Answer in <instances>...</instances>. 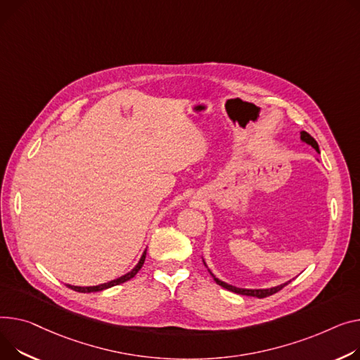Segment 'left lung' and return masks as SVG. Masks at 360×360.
I'll use <instances>...</instances> for the list:
<instances>
[{"label":"left lung","mask_w":360,"mask_h":360,"mask_svg":"<svg viewBox=\"0 0 360 360\" xmlns=\"http://www.w3.org/2000/svg\"><path fill=\"white\" fill-rule=\"evenodd\" d=\"M301 141L307 143V145H309L311 148L316 149V152H319V153H320V149H319V143L314 140V137H311V136H309L307 131H301ZM202 262H204L205 268L208 269V266H207V263H205L204 257H202ZM208 272H210V275L214 278L215 283H219L220 286H223V288H226V290H229V291H231V292H236V294H240V295H248V297H256V298H265V297H269V295H272V294H275V292L281 291L285 285H288V283L291 282V281H288V282L281 283V285H278V286H272V288H263V290L238 288V286L230 285V283H227V282H224V281L219 279V278L215 276V275H214V274H212L210 269H208Z\"/></svg>","instance_id":"1"}]
</instances>
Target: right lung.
Instances as JSON below:
<instances>
[{
	"label": "right lung",
	"mask_w": 360,
	"mask_h": 360,
	"mask_svg": "<svg viewBox=\"0 0 360 360\" xmlns=\"http://www.w3.org/2000/svg\"><path fill=\"white\" fill-rule=\"evenodd\" d=\"M145 259H146V250L143 252L141 257H140L139 262H137V265H136L130 272H127L126 275L120 276V278H117V279H112V281H110V282H105V283H101V285H95V286H75V285H69V283H68L66 286H69L70 290H74V291H77V292H84V294H88V292H98V291L111 288V286L120 285V283H123V282L131 279V278L141 269L143 263H145Z\"/></svg>",
	"instance_id": "obj_1"
}]
</instances>
